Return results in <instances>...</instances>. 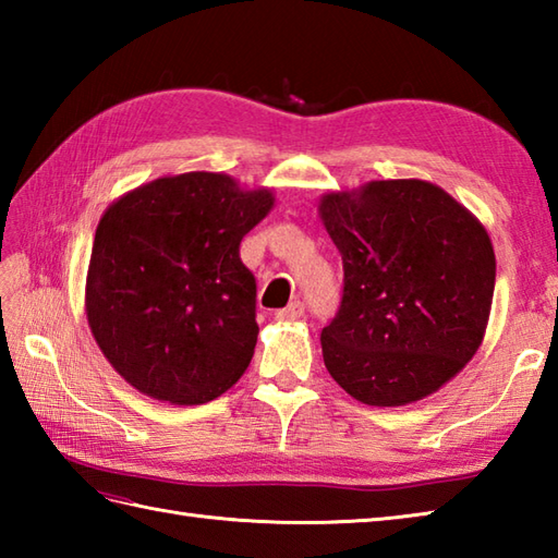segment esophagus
Segmentation results:
<instances>
[{
  "label": "esophagus",
  "instance_id": "esophagus-1",
  "mask_svg": "<svg viewBox=\"0 0 558 558\" xmlns=\"http://www.w3.org/2000/svg\"><path fill=\"white\" fill-rule=\"evenodd\" d=\"M302 316H304V304L300 300H294L286 306V310L276 312L278 322H298V318H302Z\"/></svg>",
  "mask_w": 558,
  "mask_h": 558
}]
</instances>
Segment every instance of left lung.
<instances>
[{
    "label": "left lung",
    "mask_w": 558,
    "mask_h": 558,
    "mask_svg": "<svg viewBox=\"0 0 558 558\" xmlns=\"http://www.w3.org/2000/svg\"><path fill=\"white\" fill-rule=\"evenodd\" d=\"M318 216L342 256V300L322 330L328 374L376 408L436 393L475 357L496 258L484 225L422 180L328 192Z\"/></svg>",
    "instance_id": "left-lung-1"
}]
</instances>
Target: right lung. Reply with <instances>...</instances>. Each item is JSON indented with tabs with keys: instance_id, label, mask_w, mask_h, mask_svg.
Returning a JSON list of instances; mask_svg holds the SVG:
<instances>
[{
	"instance_id": "obj_1",
	"label": "right lung",
	"mask_w": 558,
	"mask_h": 558,
	"mask_svg": "<svg viewBox=\"0 0 558 558\" xmlns=\"http://www.w3.org/2000/svg\"><path fill=\"white\" fill-rule=\"evenodd\" d=\"M270 189L220 172L160 177L102 213L86 278L98 348L126 384L174 405L222 396L256 348V280L242 236Z\"/></svg>"
}]
</instances>
